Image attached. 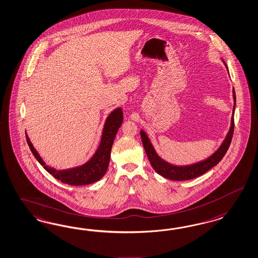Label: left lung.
I'll use <instances>...</instances> for the list:
<instances>
[{
  "label": "left lung",
  "mask_w": 258,
  "mask_h": 258,
  "mask_svg": "<svg viewBox=\"0 0 258 258\" xmlns=\"http://www.w3.org/2000/svg\"><path fill=\"white\" fill-rule=\"evenodd\" d=\"M223 61V60H222ZM224 65L227 68L226 63L223 61ZM233 97H234V107H233V114H232V118H231V127L229 129L228 134L221 143L220 148L214 153L213 155L206 158V160L200 161V162L194 163L191 165H186V166H175L171 165L169 163L163 160L160 156L156 154L155 151V148L151 141L149 140L146 133L143 130L140 131V136L141 140L143 143V147L147 154L149 161L151 163L152 167L154 168L155 171L160 174L161 176L165 177L169 180H174V181H184V180H190L193 178L201 176L202 174L206 173L207 170L212 169L218 163L221 161L223 158V156L226 154L229 146L231 144L233 134H234V115H235V105H236V94H235V89H233Z\"/></svg>",
  "instance_id": "obj_1"
}]
</instances>
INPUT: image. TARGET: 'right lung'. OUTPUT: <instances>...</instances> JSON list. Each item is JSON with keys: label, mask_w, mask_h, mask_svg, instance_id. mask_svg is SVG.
Returning <instances> with one entry per match:
<instances>
[{"label": "right lung", "mask_w": 258, "mask_h": 258, "mask_svg": "<svg viewBox=\"0 0 258 258\" xmlns=\"http://www.w3.org/2000/svg\"><path fill=\"white\" fill-rule=\"evenodd\" d=\"M122 120H123V113L120 107L112 111L105 120L101 143L94 155L86 164L79 167H75L73 169L57 170L47 166L46 163L40 157V155H38L37 150L31 143L27 135H26V140L32 154L36 157L37 161L40 163V165L50 174H52V176L61 181L62 183L72 184V185L92 184L102 179V177L105 174L107 170L109 160H110L111 148L113 145L114 139L117 135L118 128L122 123Z\"/></svg>", "instance_id": "right-lung-1"}]
</instances>
